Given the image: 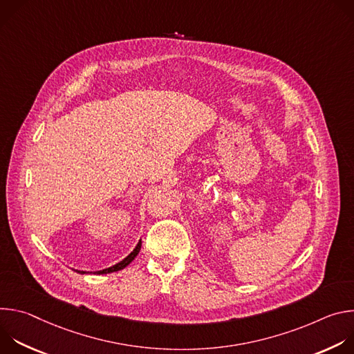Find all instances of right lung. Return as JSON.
I'll list each match as a JSON object with an SVG mask.
<instances>
[{
    "label": "right lung",
    "instance_id": "right-lung-1",
    "mask_svg": "<svg viewBox=\"0 0 354 354\" xmlns=\"http://www.w3.org/2000/svg\"><path fill=\"white\" fill-rule=\"evenodd\" d=\"M140 249H141V239L138 241V243H137V246L133 249V252L131 254L129 255V257H126L123 261H120L119 263H116V265H113V266H111V268H108V269H104V270H97V272H93L95 274H106V273H113V272H118V270H122V269H124L127 265H130L133 261H134V258L138 255V252H140ZM75 272H78V273H86V272H81V270H75Z\"/></svg>",
    "mask_w": 354,
    "mask_h": 354
}]
</instances>
